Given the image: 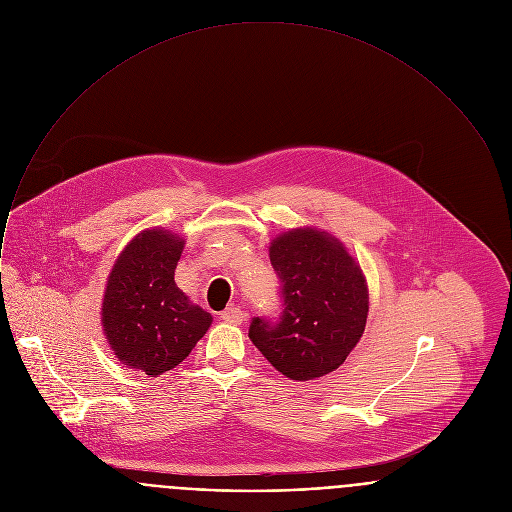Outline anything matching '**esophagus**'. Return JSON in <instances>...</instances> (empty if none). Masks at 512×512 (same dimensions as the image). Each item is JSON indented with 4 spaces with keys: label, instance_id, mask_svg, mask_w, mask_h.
<instances>
[{
    "label": "esophagus",
    "instance_id": "1",
    "mask_svg": "<svg viewBox=\"0 0 512 512\" xmlns=\"http://www.w3.org/2000/svg\"><path fill=\"white\" fill-rule=\"evenodd\" d=\"M220 318L224 322H230V324H242L244 322V312L240 308H226Z\"/></svg>",
    "mask_w": 512,
    "mask_h": 512
}]
</instances>
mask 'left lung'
<instances>
[{
  "mask_svg": "<svg viewBox=\"0 0 512 512\" xmlns=\"http://www.w3.org/2000/svg\"><path fill=\"white\" fill-rule=\"evenodd\" d=\"M270 262L282 282V312L276 322L254 318L250 340L294 381L336 371L367 322L369 292L359 264L336 236L312 226L276 236Z\"/></svg>",
  "mask_w": 512,
  "mask_h": 512,
  "instance_id": "8db88e82",
  "label": "left lung"
}]
</instances>
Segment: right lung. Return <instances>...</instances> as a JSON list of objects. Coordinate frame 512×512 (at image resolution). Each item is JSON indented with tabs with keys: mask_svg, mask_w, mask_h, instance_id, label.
I'll return each mask as SVG.
<instances>
[{
	"mask_svg": "<svg viewBox=\"0 0 512 512\" xmlns=\"http://www.w3.org/2000/svg\"><path fill=\"white\" fill-rule=\"evenodd\" d=\"M182 248L171 230H143L119 254L105 286L101 324L113 353L151 377L186 359L212 324L174 282Z\"/></svg>",
	"mask_w": 512,
	"mask_h": 512,
	"instance_id": "right-lung-1",
	"label": "right lung"
}]
</instances>
